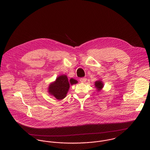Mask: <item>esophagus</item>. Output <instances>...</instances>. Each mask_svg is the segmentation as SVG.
Here are the masks:
<instances>
[{
	"instance_id": "34e87169",
	"label": "esophagus",
	"mask_w": 150,
	"mask_h": 150,
	"mask_svg": "<svg viewBox=\"0 0 150 150\" xmlns=\"http://www.w3.org/2000/svg\"><path fill=\"white\" fill-rule=\"evenodd\" d=\"M80 81L81 83H86V78H81V79H80Z\"/></svg>"
}]
</instances>
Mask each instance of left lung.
<instances>
[{
    "label": "left lung",
    "instance_id": "obj_1",
    "mask_svg": "<svg viewBox=\"0 0 150 150\" xmlns=\"http://www.w3.org/2000/svg\"><path fill=\"white\" fill-rule=\"evenodd\" d=\"M103 86H104V83L101 80H98L95 82V87L97 89L98 91H101L103 88Z\"/></svg>",
    "mask_w": 150,
    "mask_h": 150
}]
</instances>
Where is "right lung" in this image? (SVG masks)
<instances>
[{
  "label": "right lung",
  "instance_id": "add662e5",
  "mask_svg": "<svg viewBox=\"0 0 150 150\" xmlns=\"http://www.w3.org/2000/svg\"><path fill=\"white\" fill-rule=\"evenodd\" d=\"M78 81L73 79L68 80L67 76L62 74L56 79L55 81L50 83L48 87V92L57 100H62L66 96L70 85L76 84Z\"/></svg>",
  "mask_w": 150,
  "mask_h": 150
}]
</instances>
